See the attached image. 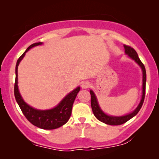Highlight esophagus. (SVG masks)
I'll return each mask as SVG.
<instances>
[{
    "mask_svg": "<svg viewBox=\"0 0 159 159\" xmlns=\"http://www.w3.org/2000/svg\"><path fill=\"white\" fill-rule=\"evenodd\" d=\"M91 86V84L90 82L87 81H83L81 83V87L82 89H87V88H89Z\"/></svg>",
    "mask_w": 159,
    "mask_h": 159,
    "instance_id": "34e87169",
    "label": "esophagus"
}]
</instances>
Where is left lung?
I'll list each match as a JSON object with an SVG mask.
<instances>
[{
	"mask_svg": "<svg viewBox=\"0 0 159 159\" xmlns=\"http://www.w3.org/2000/svg\"><path fill=\"white\" fill-rule=\"evenodd\" d=\"M124 48H125V53L128 54L132 60H134V61L140 66V68L142 69V72H143V90H142V98L140 100L139 105L137 107V108L134 110L133 112L131 114H129L125 116H108L106 114L103 112L102 111V109L100 108L99 105H98L97 98L96 97V95L94 94V93L92 90L90 91V95H91V107H92L93 112L97 119L99 121L102 122V123L107 124V125H122V124L126 123L128 120L132 119L133 116H134L135 115L139 112V111L141 108L142 105H143L144 98H145V92H146V81H147V74H146V69L145 66L143 64L141 61H140V58L138 57V54H137L136 51L132 47L129 46V45H124Z\"/></svg>",
	"mask_w": 159,
	"mask_h": 159,
	"instance_id": "1",
	"label": "left lung"
}]
</instances>
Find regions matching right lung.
Masks as SVG:
<instances>
[{
	"instance_id": "1",
	"label": "right lung",
	"mask_w": 159,
	"mask_h": 159,
	"mask_svg": "<svg viewBox=\"0 0 159 159\" xmlns=\"http://www.w3.org/2000/svg\"><path fill=\"white\" fill-rule=\"evenodd\" d=\"M43 44V43H36L30 45L26 49L22 55L18 59L16 66V81L14 85V94L18 105L22 111L23 114L30 123L40 129H55L62 126L68 122L72 114V105L77 96L78 93L80 91V87L75 89L63 98V99L54 108L50 110H37L28 105L23 100L18 88V66L19 63L25 55V53L28 52L29 49L33 47Z\"/></svg>"
}]
</instances>
